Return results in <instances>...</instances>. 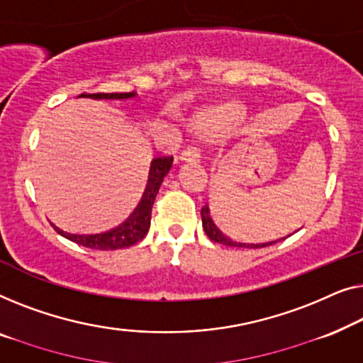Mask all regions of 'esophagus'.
Instances as JSON below:
<instances>
[{
	"instance_id": "esophagus-1",
	"label": "esophagus",
	"mask_w": 363,
	"mask_h": 363,
	"mask_svg": "<svg viewBox=\"0 0 363 363\" xmlns=\"http://www.w3.org/2000/svg\"><path fill=\"white\" fill-rule=\"evenodd\" d=\"M182 160L186 162H199L201 161V150L197 146H189L186 151L182 152Z\"/></svg>"
}]
</instances>
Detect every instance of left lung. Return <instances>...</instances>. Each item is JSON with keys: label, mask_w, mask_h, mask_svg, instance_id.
<instances>
[{"label": "left lung", "mask_w": 363, "mask_h": 363, "mask_svg": "<svg viewBox=\"0 0 363 363\" xmlns=\"http://www.w3.org/2000/svg\"><path fill=\"white\" fill-rule=\"evenodd\" d=\"M201 216H202V227H203V232L207 233V237L212 240V242H217L220 245H225V247H237V248H263V247H268V245H273L277 243L278 240H274V242H269V243H238V242H233L232 238H228L223 235L220 230H218V227L213 223V220L211 218V211H208V207H202L201 211ZM281 240V238H279ZM284 240V238H283Z\"/></svg>", "instance_id": "8db88e82"}]
</instances>
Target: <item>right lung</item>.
Segmentation results:
<instances>
[{"label": "right lung", "instance_id": "right-lung-1", "mask_svg": "<svg viewBox=\"0 0 363 363\" xmlns=\"http://www.w3.org/2000/svg\"><path fill=\"white\" fill-rule=\"evenodd\" d=\"M79 96H90L94 100H125L135 96V91L130 94H82ZM172 166V157L164 156L160 160H155L151 162V171H150V179H147L145 194H143L141 202L138 203L135 212L131 213L130 218L126 222L121 223L120 227L113 228V230L104 232V233H95V235H77V233H69L60 230L55 227L57 233L62 235L70 242H75L82 245V247L94 248V250H120L131 247L146 237L147 230L151 225V208L155 203V199L160 191L161 182L164 181V176L169 172Z\"/></svg>", "mask_w": 363, "mask_h": 363}]
</instances>
